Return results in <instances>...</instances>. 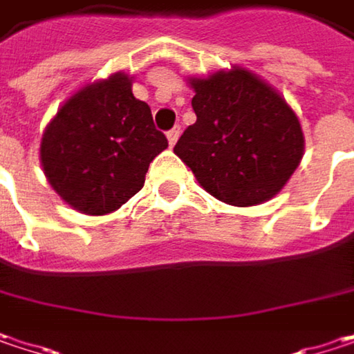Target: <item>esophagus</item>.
I'll list each match as a JSON object with an SVG mask.
<instances>
[{
	"label": "esophagus",
	"instance_id": "obj_1",
	"mask_svg": "<svg viewBox=\"0 0 354 354\" xmlns=\"http://www.w3.org/2000/svg\"><path fill=\"white\" fill-rule=\"evenodd\" d=\"M179 135H181V127H173L171 131H167V139H169V145H171V147L177 142Z\"/></svg>",
	"mask_w": 354,
	"mask_h": 354
}]
</instances>
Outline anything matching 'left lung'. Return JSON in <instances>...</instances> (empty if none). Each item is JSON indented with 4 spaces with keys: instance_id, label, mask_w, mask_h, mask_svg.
Returning a JSON list of instances; mask_svg holds the SVG:
<instances>
[{
    "instance_id": "left-lung-1",
    "label": "left lung",
    "mask_w": 354,
    "mask_h": 354,
    "mask_svg": "<svg viewBox=\"0 0 354 354\" xmlns=\"http://www.w3.org/2000/svg\"><path fill=\"white\" fill-rule=\"evenodd\" d=\"M197 114L175 155L199 185L232 205H258L286 185L302 159L304 137L286 100L243 68L193 78Z\"/></svg>"
}]
</instances>
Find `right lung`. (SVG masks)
<instances>
[{"label": "right lung", "mask_w": 354, "mask_h": 354, "mask_svg": "<svg viewBox=\"0 0 354 354\" xmlns=\"http://www.w3.org/2000/svg\"><path fill=\"white\" fill-rule=\"evenodd\" d=\"M127 74L74 94L48 124L39 157L50 185L74 209L111 214L142 189L151 161L167 149L147 102Z\"/></svg>", "instance_id": "1"}]
</instances>
